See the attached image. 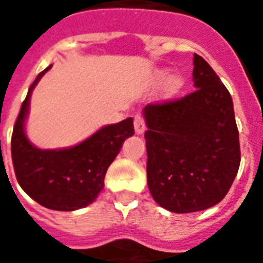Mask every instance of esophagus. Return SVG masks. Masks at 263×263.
Segmentation results:
<instances>
[{
	"label": "esophagus",
	"instance_id": "1",
	"mask_svg": "<svg viewBox=\"0 0 263 263\" xmlns=\"http://www.w3.org/2000/svg\"><path fill=\"white\" fill-rule=\"evenodd\" d=\"M134 125H135V132L136 135H142L146 129V125H144V121L142 119V116L136 115L135 120H134Z\"/></svg>",
	"mask_w": 263,
	"mask_h": 263
}]
</instances>
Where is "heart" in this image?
I'll list each match as a JSON object with an SVG mask.
<instances>
[{"instance_id": "b5f03b06", "label": "heart", "mask_w": 263, "mask_h": 263, "mask_svg": "<svg viewBox=\"0 0 263 263\" xmlns=\"http://www.w3.org/2000/svg\"><path fill=\"white\" fill-rule=\"evenodd\" d=\"M157 80L158 82H165V95L166 97H175L183 90L184 78L180 73H173L171 75L169 69H161L157 72Z\"/></svg>"}]
</instances>
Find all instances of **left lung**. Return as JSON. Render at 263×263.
I'll return each mask as SVG.
<instances>
[{"instance_id": "8db88e82", "label": "left lung", "mask_w": 263, "mask_h": 263, "mask_svg": "<svg viewBox=\"0 0 263 263\" xmlns=\"http://www.w3.org/2000/svg\"><path fill=\"white\" fill-rule=\"evenodd\" d=\"M192 80L191 94L143 109L148 190L172 213L200 212L221 202L240 165L229 91L198 54Z\"/></svg>"}]
</instances>
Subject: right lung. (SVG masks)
<instances>
[{"label":"right lung","mask_w":263,"mask_h":263,"mask_svg":"<svg viewBox=\"0 0 263 263\" xmlns=\"http://www.w3.org/2000/svg\"><path fill=\"white\" fill-rule=\"evenodd\" d=\"M51 65L36 76L17 116L12 135V161L23 191L45 208L73 212L91 204L103 188L109 165L134 135L132 117L99 128L83 142L63 148H39L26 134L31 94Z\"/></svg>","instance_id":"1"}]
</instances>
